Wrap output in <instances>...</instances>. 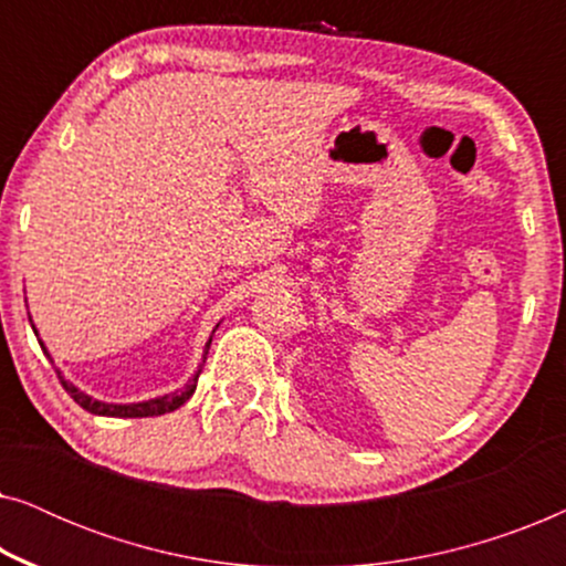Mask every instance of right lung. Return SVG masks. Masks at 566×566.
Returning a JSON list of instances; mask_svg holds the SVG:
<instances>
[{"label": "right lung", "mask_w": 566, "mask_h": 566, "mask_svg": "<svg viewBox=\"0 0 566 566\" xmlns=\"http://www.w3.org/2000/svg\"><path fill=\"white\" fill-rule=\"evenodd\" d=\"M208 347H211V339H208L206 353H208ZM43 353H45V347H43ZM206 353H203V363H206ZM45 355H49V353H45ZM56 374H59L61 386H64V389L69 391V397H72L76 405H80L82 409H87V412H92V415H105V417H157V415H165V412H175L177 407H182L185 401L192 397V391H196V381H198V376H196L188 386H185V389L175 391V394H167V397H159V399L138 401V405H105V401L92 399V397H87V394H82L80 389H76V386L69 384L66 378L61 376V370H56Z\"/></svg>", "instance_id": "right-lung-1"}]
</instances>
